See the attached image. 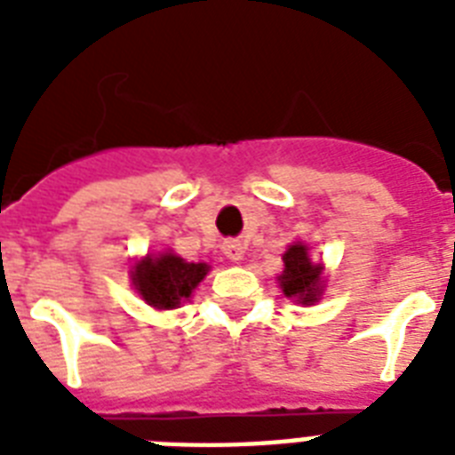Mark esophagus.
<instances>
[{"label":"esophagus","instance_id":"1","mask_svg":"<svg viewBox=\"0 0 455 455\" xmlns=\"http://www.w3.org/2000/svg\"><path fill=\"white\" fill-rule=\"evenodd\" d=\"M221 250H224V255H227L228 259H234V262H241L243 255H245V248H243L241 241H227L221 245Z\"/></svg>","mask_w":455,"mask_h":455}]
</instances>
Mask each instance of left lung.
Segmentation results:
<instances>
[{"label": "left lung", "instance_id": "left-lung-1", "mask_svg": "<svg viewBox=\"0 0 455 455\" xmlns=\"http://www.w3.org/2000/svg\"><path fill=\"white\" fill-rule=\"evenodd\" d=\"M285 298L309 304L318 299L321 288V264H314L307 255V245H291L283 255V274L278 276Z\"/></svg>", "mask_w": 455, "mask_h": 455}]
</instances>
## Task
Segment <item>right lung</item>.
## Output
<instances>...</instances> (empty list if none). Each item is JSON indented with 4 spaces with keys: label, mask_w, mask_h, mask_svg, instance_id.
Here are the masks:
<instances>
[{
    "label": "right lung",
    "mask_w": 455,
    "mask_h": 455,
    "mask_svg": "<svg viewBox=\"0 0 455 455\" xmlns=\"http://www.w3.org/2000/svg\"><path fill=\"white\" fill-rule=\"evenodd\" d=\"M210 267L203 262H186L181 257L164 252L160 257H146L134 267L132 281L139 295L156 309H174L191 298L196 285L205 278Z\"/></svg>",
    "instance_id": "right-lung-1"
}]
</instances>
